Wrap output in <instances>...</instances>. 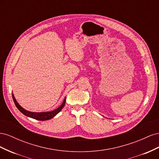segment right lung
<instances>
[{
	"label": "right lung",
	"mask_w": 159,
	"mask_h": 159,
	"mask_svg": "<svg viewBox=\"0 0 159 159\" xmlns=\"http://www.w3.org/2000/svg\"><path fill=\"white\" fill-rule=\"evenodd\" d=\"M12 98H13L14 102V103H15V105L16 106V107L18 109V110L20 111L22 113L25 115L26 116H28V117L33 118V119H36V120H40V121H46V120L50 119L54 117V116H56V115L62 109V108L64 107V106L65 105V103H66V98H65L64 100V102L62 103V104L60 105V106L58 108H57L56 109L52 111L43 112V113H34V112L28 111H26L24 108H22L20 105L18 103L15 98L14 97L13 94H12Z\"/></svg>",
	"instance_id": "1"
}]
</instances>
